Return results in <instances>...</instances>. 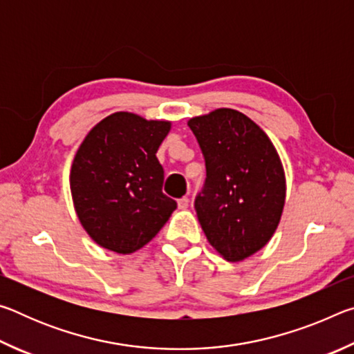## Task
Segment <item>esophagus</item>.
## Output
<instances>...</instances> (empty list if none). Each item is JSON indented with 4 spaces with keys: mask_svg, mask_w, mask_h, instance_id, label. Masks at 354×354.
Wrapping results in <instances>:
<instances>
[{
    "mask_svg": "<svg viewBox=\"0 0 354 354\" xmlns=\"http://www.w3.org/2000/svg\"><path fill=\"white\" fill-rule=\"evenodd\" d=\"M189 198L187 196H184V198H181V200H178V206H179V209H187L189 207Z\"/></svg>",
    "mask_w": 354,
    "mask_h": 354,
    "instance_id": "obj_1",
    "label": "esophagus"
}]
</instances>
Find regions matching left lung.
<instances>
[{
	"mask_svg": "<svg viewBox=\"0 0 354 354\" xmlns=\"http://www.w3.org/2000/svg\"><path fill=\"white\" fill-rule=\"evenodd\" d=\"M206 160V184L195 209L207 242L226 261L262 250L279 225L286 175L277 148L259 124L220 107L190 118Z\"/></svg>",
	"mask_w": 354,
	"mask_h": 354,
	"instance_id": "1",
	"label": "left lung"
}]
</instances>
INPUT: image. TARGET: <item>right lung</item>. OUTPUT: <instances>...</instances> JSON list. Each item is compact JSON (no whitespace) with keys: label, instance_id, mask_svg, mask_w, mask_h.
I'll use <instances>...</instances> for the list:
<instances>
[{"label":"right lung","instance_id":"add662e5","mask_svg":"<svg viewBox=\"0 0 354 354\" xmlns=\"http://www.w3.org/2000/svg\"><path fill=\"white\" fill-rule=\"evenodd\" d=\"M171 122L115 112L88 131L70 170L77 218L95 243L131 254L153 241L176 209L164 195L156 153Z\"/></svg>","mask_w":354,"mask_h":354}]
</instances>
